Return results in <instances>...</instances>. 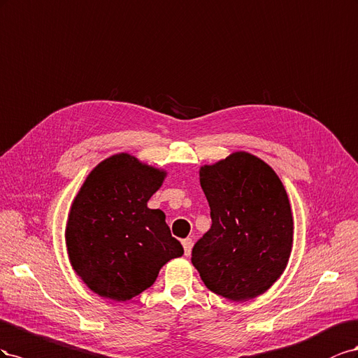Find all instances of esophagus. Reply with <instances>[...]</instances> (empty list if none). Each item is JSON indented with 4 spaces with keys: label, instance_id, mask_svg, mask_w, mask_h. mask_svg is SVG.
<instances>
[{
    "label": "esophagus",
    "instance_id": "esophagus-1",
    "mask_svg": "<svg viewBox=\"0 0 358 358\" xmlns=\"http://www.w3.org/2000/svg\"><path fill=\"white\" fill-rule=\"evenodd\" d=\"M192 246H193L192 238H185V240H182V248H185V255H186V257H189V255H190Z\"/></svg>",
    "mask_w": 358,
    "mask_h": 358
}]
</instances>
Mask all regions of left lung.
Wrapping results in <instances>:
<instances>
[{
	"label": "left lung",
	"mask_w": 358,
	"mask_h": 358,
	"mask_svg": "<svg viewBox=\"0 0 358 358\" xmlns=\"http://www.w3.org/2000/svg\"><path fill=\"white\" fill-rule=\"evenodd\" d=\"M211 228L196 241L192 264L214 294L246 301L287 268L294 222L280 178L257 156L237 151L199 171Z\"/></svg>",
	"instance_id": "left-lung-1"
}]
</instances>
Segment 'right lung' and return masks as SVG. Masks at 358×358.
I'll list each match as a JSON object with an SVG mask.
<instances>
[{
	"label": "right lung",
	"mask_w": 358,
	"mask_h": 358,
	"mask_svg": "<svg viewBox=\"0 0 358 358\" xmlns=\"http://www.w3.org/2000/svg\"><path fill=\"white\" fill-rule=\"evenodd\" d=\"M165 171L120 152L90 172L71 203L66 244L71 267L87 287L115 301L136 297L168 261L181 257L165 213L147 207Z\"/></svg>",
	"instance_id": "right-lung-1"
}]
</instances>
